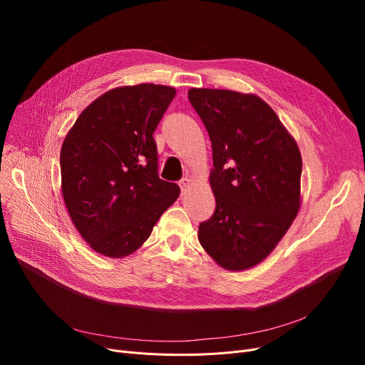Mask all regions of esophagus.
<instances>
[{
  "label": "esophagus",
  "instance_id": "esophagus-1",
  "mask_svg": "<svg viewBox=\"0 0 365 365\" xmlns=\"http://www.w3.org/2000/svg\"><path fill=\"white\" fill-rule=\"evenodd\" d=\"M179 185H180L182 192H186L187 187H189L190 185H192V179H190V178H183V179L179 182Z\"/></svg>",
  "mask_w": 365,
  "mask_h": 365
}]
</instances>
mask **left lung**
<instances>
[{"label": "left lung", "mask_w": 365, "mask_h": 365, "mask_svg": "<svg viewBox=\"0 0 365 365\" xmlns=\"http://www.w3.org/2000/svg\"><path fill=\"white\" fill-rule=\"evenodd\" d=\"M187 98L213 148L216 210L198 227L200 244L225 269H248L271 255L299 213V146L256 94L190 88Z\"/></svg>", "instance_id": "obj_1"}]
</instances>
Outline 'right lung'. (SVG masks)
I'll return each mask as SVG.
<instances>
[{
    "label": "right lung",
    "instance_id": "1",
    "mask_svg": "<svg viewBox=\"0 0 365 365\" xmlns=\"http://www.w3.org/2000/svg\"><path fill=\"white\" fill-rule=\"evenodd\" d=\"M176 88L124 86L91 102L61 150L62 194L72 223L94 252L125 257L149 238L180 194L158 176L153 131Z\"/></svg>",
    "mask_w": 365,
    "mask_h": 365
}]
</instances>
